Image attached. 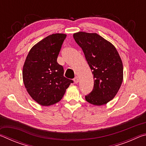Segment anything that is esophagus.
I'll return each mask as SVG.
<instances>
[{
	"mask_svg": "<svg viewBox=\"0 0 146 146\" xmlns=\"http://www.w3.org/2000/svg\"><path fill=\"white\" fill-rule=\"evenodd\" d=\"M73 80H74V82H75V84H77V83L79 82V78H78V76H76L74 78Z\"/></svg>",
	"mask_w": 146,
	"mask_h": 146,
	"instance_id": "obj_1",
	"label": "esophagus"
}]
</instances>
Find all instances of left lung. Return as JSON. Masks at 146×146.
I'll return each mask as SVG.
<instances>
[{"instance_id": "8db88e82", "label": "left lung", "mask_w": 146, "mask_h": 146, "mask_svg": "<svg viewBox=\"0 0 146 146\" xmlns=\"http://www.w3.org/2000/svg\"><path fill=\"white\" fill-rule=\"evenodd\" d=\"M73 36L93 75V90L86 100L95 106L106 104L114 98L122 85V59L114 45L97 33L79 31Z\"/></svg>"}]
</instances>
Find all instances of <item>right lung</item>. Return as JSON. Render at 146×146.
Listing matches in <instances>:
<instances>
[{
	"mask_svg": "<svg viewBox=\"0 0 146 146\" xmlns=\"http://www.w3.org/2000/svg\"><path fill=\"white\" fill-rule=\"evenodd\" d=\"M66 37L64 33L46 36L32 47L24 62V86L30 97L41 106L58 102L73 82L64 77L63 67L56 62Z\"/></svg>",
	"mask_w": 146,
	"mask_h": 146,
	"instance_id": "right-lung-1",
	"label": "right lung"
}]
</instances>
